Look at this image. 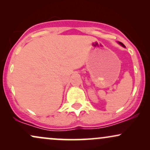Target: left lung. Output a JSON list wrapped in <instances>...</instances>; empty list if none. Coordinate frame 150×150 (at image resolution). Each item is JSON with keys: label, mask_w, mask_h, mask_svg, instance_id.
<instances>
[{"label": "left lung", "mask_w": 150, "mask_h": 150, "mask_svg": "<svg viewBox=\"0 0 150 150\" xmlns=\"http://www.w3.org/2000/svg\"><path fill=\"white\" fill-rule=\"evenodd\" d=\"M118 44H120V46H123V47H125V45H124V44H123V43H121V42H118Z\"/></svg>", "instance_id": "left-lung-1"}]
</instances>
